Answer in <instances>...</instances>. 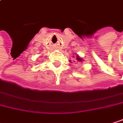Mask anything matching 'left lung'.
Returning a JSON list of instances; mask_svg holds the SVG:
<instances>
[{"label":"left lung","mask_w":123,"mask_h":123,"mask_svg":"<svg viewBox=\"0 0 123 123\" xmlns=\"http://www.w3.org/2000/svg\"><path fill=\"white\" fill-rule=\"evenodd\" d=\"M76 60H77V61H80V62H81V61H82V58H81L80 56L76 55ZM74 62H75V61H74Z\"/></svg>","instance_id":"left-lung-1"}]
</instances>
